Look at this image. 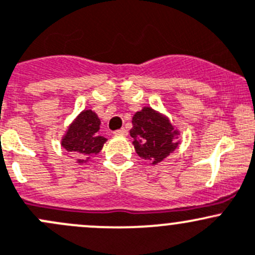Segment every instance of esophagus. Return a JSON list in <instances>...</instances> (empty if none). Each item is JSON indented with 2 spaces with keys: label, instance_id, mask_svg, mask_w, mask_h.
I'll return each instance as SVG.
<instances>
[{
  "label": "esophagus",
  "instance_id": "esophagus-1",
  "mask_svg": "<svg viewBox=\"0 0 255 255\" xmlns=\"http://www.w3.org/2000/svg\"><path fill=\"white\" fill-rule=\"evenodd\" d=\"M114 133L115 135H123V136H125V135H128V130L125 128H119V130H117V131H114Z\"/></svg>",
  "mask_w": 255,
  "mask_h": 255
}]
</instances>
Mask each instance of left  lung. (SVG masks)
I'll use <instances>...</instances> for the list:
<instances>
[{"label": "left lung", "instance_id": "8db88e82", "mask_svg": "<svg viewBox=\"0 0 255 255\" xmlns=\"http://www.w3.org/2000/svg\"><path fill=\"white\" fill-rule=\"evenodd\" d=\"M130 135L136 153L150 160L152 165L165 160L178 145L173 140L178 131L173 128L170 120L148 107L133 115Z\"/></svg>", "mask_w": 255, "mask_h": 255}]
</instances>
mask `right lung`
I'll list each match as a JSON object with an SVG mask.
<instances>
[{"label":"right lung","mask_w":255,"mask_h":255,"mask_svg":"<svg viewBox=\"0 0 255 255\" xmlns=\"http://www.w3.org/2000/svg\"><path fill=\"white\" fill-rule=\"evenodd\" d=\"M100 119L92 110H84L70 124L67 133L62 138V146L79 157L78 162H87L90 156L100 152L107 141L99 135Z\"/></svg>","instance_id":"right-lung-1"}]
</instances>
